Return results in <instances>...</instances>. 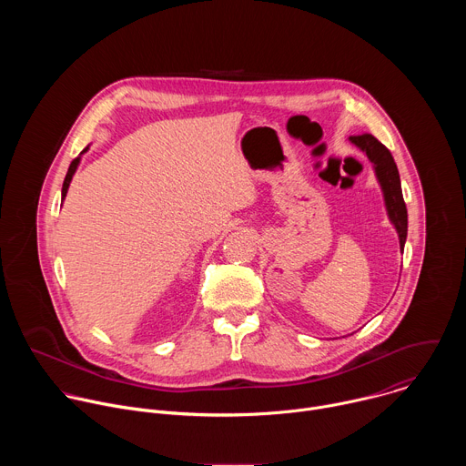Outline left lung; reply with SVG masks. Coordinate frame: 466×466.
I'll return each mask as SVG.
<instances>
[{"mask_svg":"<svg viewBox=\"0 0 466 466\" xmlns=\"http://www.w3.org/2000/svg\"><path fill=\"white\" fill-rule=\"evenodd\" d=\"M350 142L358 146L361 151H365L369 160L374 164L378 180L383 189L389 218L396 227L398 236H400V247L404 248V243L408 238V208L402 195L400 175H398V167L394 164L390 151L381 142H378L372 135L350 137Z\"/></svg>","mask_w":466,"mask_h":466,"instance_id":"1","label":"left lung"}]
</instances>
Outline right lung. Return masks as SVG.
<instances>
[{
	"label": "right lung",
	"mask_w": 466,
	"mask_h": 466,
	"mask_svg": "<svg viewBox=\"0 0 466 466\" xmlns=\"http://www.w3.org/2000/svg\"><path fill=\"white\" fill-rule=\"evenodd\" d=\"M85 151H86V149H85ZM85 151H83V153H85ZM77 166H79V158H76V160L70 164V169H68V173H66V178H64V184H62V198L66 197V191H68V187H70V182H72V177H74Z\"/></svg>",
	"instance_id": "obj_1"
}]
</instances>
